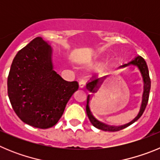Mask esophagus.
<instances>
[{
    "label": "esophagus",
    "instance_id": "esophagus-1",
    "mask_svg": "<svg viewBox=\"0 0 160 160\" xmlns=\"http://www.w3.org/2000/svg\"><path fill=\"white\" fill-rule=\"evenodd\" d=\"M79 87L80 88H83L85 87V85H86V80L85 79H81L80 81H79Z\"/></svg>",
    "mask_w": 160,
    "mask_h": 160
}]
</instances>
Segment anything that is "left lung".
<instances>
[{
	"label": "left lung",
	"instance_id": "obj_1",
	"mask_svg": "<svg viewBox=\"0 0 160 160\" xmlns=\"http://www.w3.org/2000/svg\"><path fill=\"white\" fill-rule=\"evenodd\" d=\"M129 65H135L137 66L140 70L141 73H142V78H143V82H144V91H143V95H142V105H141V109L139 111V113L135 118V119H133L131 122L126 124L123 126H120V127H112V126H109L107 124L103 123V122H100L96 118H94V116L93 115L92 111H91V109H90V99H91V94H89L87 96V116H88L89 119H90V122L92 123V125L94 127H95L98 129H100L102 131H118L120 130H122L124 128H128L130 125H131L132 123L137 121L138 118L142 116V114H143L145 109H146L147 105H148V99H149V94H150V90H151V78H150L149 76V71H148V65H147L146 62L144 60L143 58H142L141 56H138V57L135 58L134 60H132L131 62H130L128 64H124L122 66H120L119 68L122 67H126V66H129ZM103 78V77L98 78V77H93L91 78L90 82L87 84V89L90 91V93L95 92V90H97V88L99 86L100 82H101L102 79Z\"/></svg>",
	"mask_w": 160,
	"mask_h": 160
}]
</instances>
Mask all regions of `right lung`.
Masks as SVG:
<instances>
[{"label":"right lung","instance_id":"add662e5","mask_svg":"<svg viewBox=\"0 0 160 160\" xmlns=\"http://www.w3.org/2000/svg\"><path fill=\"white\" fill-rule=\"evenodd\" d=\"M52 49L42 38H34L14 58L8 76V96L13 111L25 123L41 129L58 122L78 89L53 70Z\"/></svg>","mask_w":160,"mask_h":160}]
</instances>
